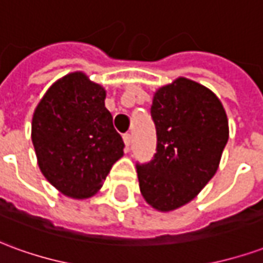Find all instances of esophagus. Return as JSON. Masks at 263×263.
Instances as JSON below:
<instances>
[{
    "label": "esophagus",
    "instance_id": "esophagus-1",
    "mask_svg": "<svg viewBox=\"0 0 263 263\" xmlns=\"http://www.w3.org/2000/svg\"><path fill=\"white\" fill-rule=\"evenodd\" d=\"M122 139H124V143H125V146L128 148V146H129V145H131V142H132V135H131V134H124V135H122Z\"/></svg>",
    "mask_w": 263,
    "mask_h": 263
}]
</instances>
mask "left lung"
<instances>
[{"label": "left lung", "instance_id": "8db88e82", "mask_svg": "<svg viewBox=\"0 0 263 263\" xmlns=\"http://www.w3.org/2000/svg\"><path fill=\"white\" fill-rule=\"evenodd\" d=\"M151 117L156 154L137 163L139 189L152 207L171 211L193 200L214 176L228 121L215 94L183 77L156 91Z\"/></svg>", "mask_w": 263, "mask_h": 263}]
</instances>
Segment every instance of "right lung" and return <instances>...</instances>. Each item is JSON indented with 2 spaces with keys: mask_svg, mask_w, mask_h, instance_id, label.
I'll use <instances>...</instances> for the list:
<instances>
[{
  "mask_svg": "<svg viewBox=\"0 0 263 263\" xmlns=\"http://www.w3.org/2000/svg\"><path fill=\"white\" fill-rule=\"evenodd\" d=\"M104 100L103 87L83 73H71L56 81L35 109L32 142L39 167L69 197L97 193L124 154Z\"/></svg>",
  "mask_w": 263,
  "mask_h": 263,
  "instance_id": "add662e5",
  "label": "right lung"
}]
</instances>
